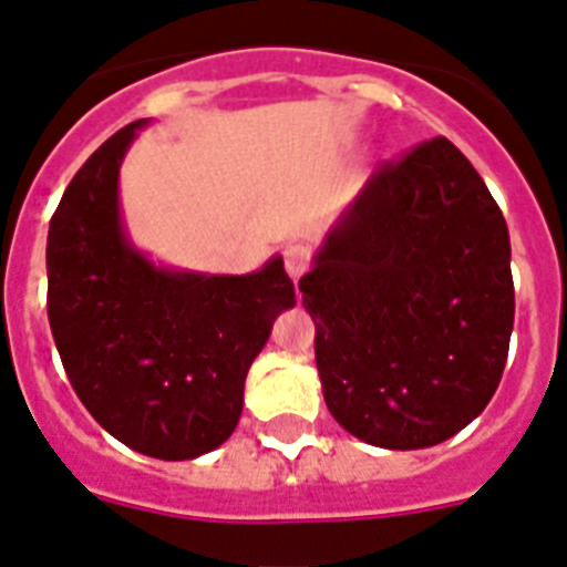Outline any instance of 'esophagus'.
<instances>
[{
    "instance_id": "1",
    "label": "esophagus",
    "mask_w": 567,
    "mask_h": 567,
    "mask_svg": "<svg viewBox=\"0 0 567 567\" xmlns=\"http://www.w3.org/2000/svg\"><path fill=\"white\" fill-rule=\"evenodd\" d=\"M310 268V251L305 246H288L285 248V271L293 279L305 277Z\"/></svg>"
}]
</instances>
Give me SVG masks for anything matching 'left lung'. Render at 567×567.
<instances>
[{
  "instance_id": "left-lung-1",
  "label": "left lung",
  "mask_w": 567,
  "mask_h": 567,
  "mask_svg": "<svg viewBox=\"0 0 567 567\" xmlns=\"http://www.w3.org/2000/svg\"><path fill=\"white\" fill-rule=\"evenodd\" d=\"M330 415L381 449H426L486 410L514 328L512 243L446 137L384 163L299 279Z\"/></svg>"
}]
</instances>
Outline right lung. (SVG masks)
I'll list each match as a JSON object with an SVG mask.
<instances>
[{
  "instance_id": "add662e5",
  "label": "right lung",
  "mask_w": 567,
  "mask_h": 567,
  "mask_svg": "<svg viewBox=\"0 0 567 567\" xmlns=\"http://www.w3.org/2000/svg\"><path fill=\"white\" fill-rule=\"evenodd\" d=\"M118 130L75 172L50 220L48 319L81 404L141 455L192 461L228 441L251 361L293 282L282 259L246 277L157 268L121 223Z\"/></svg>"
}]
</instances>
